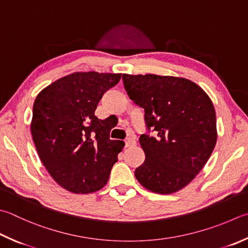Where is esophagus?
I'll use <instances>...</instances> for the list:
<instances>
[{"instance_id": "34e87169", "label": "esophagus", "mask_w": 248, "mask_h": 248, "mask_svg": "<svg viewBox=\"0 0 248 248\" xmlns=\"http://www.w3.org/2000/svg\"><path fill=\"white\" fill-rule=\"evenodd\" d=\"M133 145H136V140L133 138H128L125 140V147H131Z\"/></svg>"}]
</instances>
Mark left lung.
Instances as JSON below:
<instances>
[{
  "mask_svg": "<svg viewBox=\"0 0 248 248\" xmlns=\"http://www.w3.org/2000/svg\"><path fill=\"white\" fill-rule=\"evenodd\" d=\"M130 100L144 108L148 129L140 144L145 160L134 171L139 183L157 194L186 186L204 167L217 142L213 102L193 81L158 75H123Z\"/></svg>",
  "mask_w": 248,
  "mask_h": 248,
  "instance_id": "left-lung-1",
  "label": "left lung"
}]
</instances>
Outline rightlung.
Listing matches in <instances>:
<instances>
[{
    "instance_id": "add662e5",
    "label": "right lung",
    "mask_w": 248,
    "mask_h": 248,
    "mask_svg": "<svg viewBox=\"0 0 248 248\" xmlns=\"http://www.w3.org/2000/svg\"><path fill=\"white\" fill-rule=\"evenodd\" d=\"M121 74L77 71L54 81L35 97L31 134L40 159L58 186L76 194L104 187L124 143L94 115Z\"/></svg>"
}]
</instances>
